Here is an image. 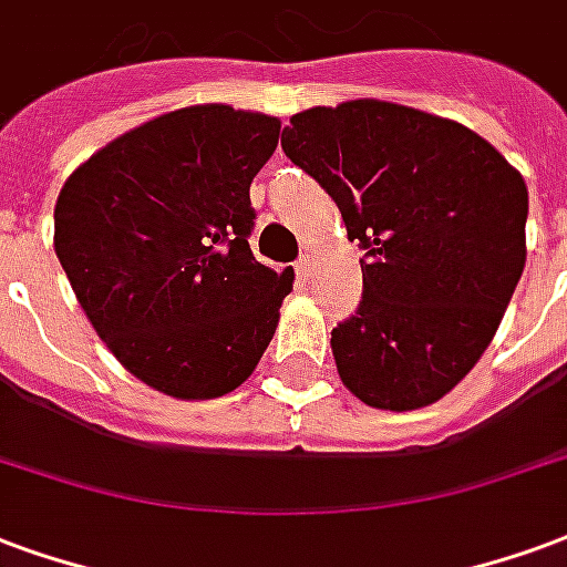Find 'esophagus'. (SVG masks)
<instances>
[{
    "instance_id": "1",
    "label": "esophagus",
    "mask_w": 567,
    "mask_h": 567,
    "mask_svg": "<svg viewBox=\"0 0 567 567\" xmlns=\"http://www.w3.org/2000/svg\"><path fill=\"white\" fill-rule=\"evenodd\" d=\"M313 268H317V262H313L311 254H305L299 262H296V271H299V278H305V280L313 278Z\"/></svg>"
}]
</instances>
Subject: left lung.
Wrapping results in <instances>:
<instances>
[{"mask_svg": "<svg viewBox=\"0 0 567 567\" xmlns=\"http://www.w3.org/2000/svg\"><path fill=\"white\" fill-rule=\"evenodd\" d=\"M280 147L365 250L359 311L332 329L344 386L380 411L444 399L526 266L523 175L456 120L380 99L292 114Z\"/></svg>", "mask_w": 567, "mask_h": 567, "instance_id": "8db88e82", "label": "left lung"}]
</instances>
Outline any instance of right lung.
I'll use <instances>...</instances> for the list:
<instances>
[{"mask_svg":"<svg viewBox=\"0 0 567 567\" xmlns=\"http://www.w3.org/2000/svg\"><path fill=\"white\" fill-rule=\"evenodd\" d=\"M280 120L193 105L120 135L60 189L53 250L120 365L175 399H217L254 374L292 268L256 262L250 184Z\"/></svg>","mask_w":567,"mask_h":567,"instance_id":"1","label":"right lung"}]
</instances>
